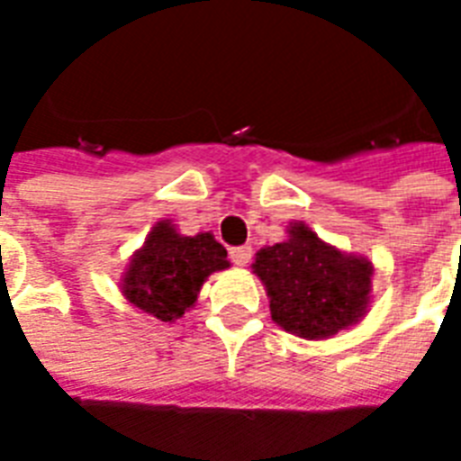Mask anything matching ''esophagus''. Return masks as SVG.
Returning <instances> with one entry per match:
<instances>
[{
	"instance_id": "obj_1",
	"label": "esophagus",
	"mask_w": 461,
	"mask_h": 461,
	"mask_svg": "<svg viewBox=\"0 0 461 461\" xmlns=\"http://www.w3.org/2000/svg\"><path fill=\"white\" fill-rule=\"evenodd\" d=\"M230 259H233V265H238V267H245V265L252 259V248L250 245L230 248Z\"/></svg>"
}]
</instances>
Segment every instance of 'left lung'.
Returning <instances> with one entry per match:
<instances>
[{"instance_id": "1", "label": "left lung", "mask_w": 461, "mask_h": 461, "mask_svg": "<svg viewBox=\"0 0 461 461\" xmlns=\"http://www.w3.org/2000/svg\"><path fill=\"white\" fill-rule=\"evenodd\" d=\"M284 243L255 255L252 272L269 296L272 321L286 333L321 340L366 313L375 267L323 243L306 223H292Z\"/></svg>"}]
</instances>
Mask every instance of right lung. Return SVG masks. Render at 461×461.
Returning a JSON list of instances; mask_svg holds the SVG:
<instances>
[{"label": "right lung", "instance_id": "right-lung-1", "mask_svg": "<svg viewBox=\"0 0 461 461\" xmlns=\"http://www.w3.org/2000/svg\"><path fill=\"white\" fill-rule=\"evenodd\" d=\"M226 258L211 233L179 235L169 221H160L128 262L121 292L143 313L172 323L192 309L206 276L230 267Z\"/></svg>", "mask_w": 461, "mask_h": 461}]
</instances>
